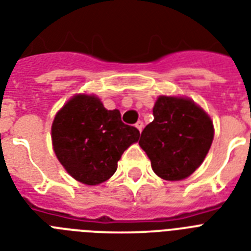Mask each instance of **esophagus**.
I'll use <instances>...</instances> for the list:
<instances>
[{
    "label": "esophagus",
    "mask_w": 251,
    "mask_h": 251,
    "mask_svg": "<svg viewBox=\"0 0 251 251\" xmlns=\"http://www.w3.org/2000/svg\"><path fill=\"white\" fill-rule=\"evenodd\" d=\"M135 127L138 130H139L140 132H142V130H143V127H144V124H143V121H138L135 124Z\"/></svg>",
    "instance_id": "esophagus-1"
}]
</instances>
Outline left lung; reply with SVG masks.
Here are the masks:
<instances>
[{
  "instance_id": "left-lung-1",
  "label": "left lung",
  "mask_w": 251,
  "mask_h": 251,
  "mask_svg": "<svg viewBox=\"0 0 251 251\" xmlns=\"http://www.w3.org/2000/svg\"><path fill=\"white\" fill-rule=\"evenodd\" d=\"M213 121L191 99L160 97L153 121L144 127L139 146L153 172L165 180H182L192 174L210 150Z\"/></svg>"
}]
</instances>
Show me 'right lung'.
<instances>
[{
    "instance_id": "obj_1",
    "label": "right lung",
    "mask_w": 251,
    "mask_h": 251,
    "mask_svg": "<svg viewBox=\"0 0 251 251\" xmlns=\"http://www.w3.org/2000/svg\"><path fill=\"white\" fill-rule=\"evenodd\" d=\"M119 109L108 111L95 95L78 94L56 113L51 126L54 152L71 176L87 185L105 182L124 151L139 139Z\"/></svg>"
}]
</instances>
